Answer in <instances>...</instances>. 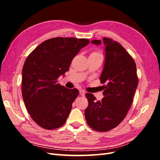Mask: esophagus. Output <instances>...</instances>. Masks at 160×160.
<instances>
[{
    "mask_svg": "<svg viewBox=\"0 0 160 160\" xmlns=\"http://www.w3.org/2000/svg\"><path fill=\"white\" fill-rule=\"evenodd\" d=\"M79 93H80V95H81V96L84 97L85 95V91H83V90H81V91H79Z\"/></svg>",
    "mask_w": 160,
    "mask_h": 160,
    "instance_id": "34e87169",
    "label": "esophagus"
}]
</instances>
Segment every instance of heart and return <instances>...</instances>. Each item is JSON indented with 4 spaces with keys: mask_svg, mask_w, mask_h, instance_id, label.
<instances>
[{
    "mask_svg": "<svg viewBox=\"0 0 160 160\" xmlns=\"http://www.w3.org/2000/svg\"><path fill=\"white\" fill-rule=\"evenodd\" d=\"M91 55H101L100 52H91Z\"/></svg>",
    "mask_w": 160,
    "mask_h": 160,
    "instance_id": "1",
    "label": "heart"
}]
</instances>
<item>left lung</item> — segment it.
I'll list each match as a JSON object with an SVG mask.
<instances>
[{"mask_svg":"<svg viewBox=\"0 0 160 160\" xmlns=\"http://www.w3.org/2000/svg\"><path fill=\"white\" fill-rule=\"evenodd\" d=\"M105 63L100 77L104 85V98L101 101L86 93L89 105L85 117L89 126L98 132H108L117 127L128 114L138 85L136 65L119 42L104 37ZM101 45L100 40L91 41Z\"/></svg>","mask_w":160,"mask_h":160,"instance_id":"1","label":"left lung"}]
</instances>
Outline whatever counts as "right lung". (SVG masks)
<instances>
[{
  "label": "right lung",
  "mask_w": 160,
  "mask_h": 160,
  "mask_svg": "<svg viewBox=\"0 0 160 160\" xmlns=\"http://www.w3.org/2000/svg\"><path fill=\"white\" fill-rule=\"evenodd\" d=\"M89 43L87 38L55 37L38 45L25 60L22 71V95L37 124L46 129L63 125L79 95L57 83L69 71L72 59Z\"/></svg>",
  "instance_id": "obj_1"
}]
</instances>
